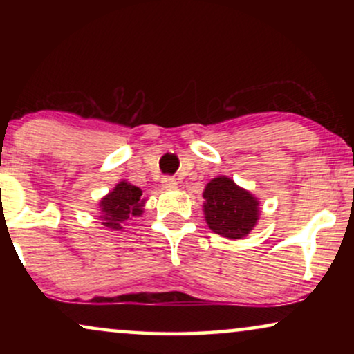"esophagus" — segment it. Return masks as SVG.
Here are the masks:
<instances>
[{"label":"esophagus","instance_id":"34e87169","mask_svg":"<svg viewBox=\"0 0 354 354\" xmlns=\"http://www.w3.org/2000/svg\"><path fill=\"white\" fill-rule=\"evenodd\" d=\"M161 185H162L164 190H176L177 180L174 177H164L161 180Z\"/></svg>","mask_w":354,"mask_h":354}]
</instances>
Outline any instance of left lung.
<instances>
[{
    "label": "left lung",
    "mask_w": 354,
    "mask_h": 354,
    "mask_svg": "<svg viewBox=\"0 0 354 354\" xmlns=\"http://www.w3.org/2000/svg\"><path fill=\"white\" fill-rule=\"evenodd\" d=\"M203 211L209 229L217 235L235 240L253 230L259 217V201L232 178L219 176L203 192Z\"/></svg>",
    "instance_id": "1"
}]
</instances>
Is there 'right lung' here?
Instances as JSON below:
<instances>
[{"label":"right lung","mask_w":354,"mask_h":354,"mask_svg":"<svg viewBox=\"0 0 354 354\" xmlns=\"http://www.w3.org/2000/svg\"><path fill=\"white\" fill-rule=\"evenodd\" d=\"M145 198L142 190L129 182H119L113 192H109L100 201L101 225L109 230H122L124 224L130 217L140 216L143 212Z\"/></svg>","instance_id":"1"}]
</instances>
